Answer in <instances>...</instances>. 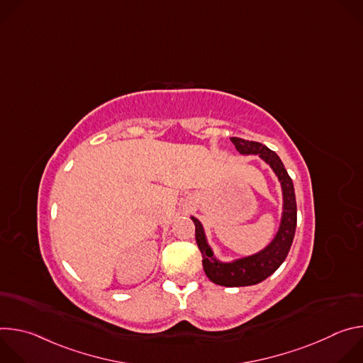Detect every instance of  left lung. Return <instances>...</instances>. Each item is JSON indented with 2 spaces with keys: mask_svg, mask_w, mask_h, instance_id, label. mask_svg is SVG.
I'll list each match as a JSON object with an SVG mask.
<instances>
[{
  "mask_svg": "<svg viewBox=\"0 0 363 363\" xmlns=\"http://www.w3.org/2000/svg\"><path fill=\"white\" fill-rule=\"evenodd\" d=\"M230 139L240 153L260 155V158L266 161L277 175L283 189V217L274 240L260 252L240 258V260H235L233 263H221L217 260L213 254V250L210 248L208 242H206L201 223L192 217V221L195 224V240L202 254V266L206 277L218 286L242 287L262 283L269 276H272L286 260L296 233L297 205L293 181L289 177L276 152L269 149L266 145L254 140H245L241 138Z\"/></svg>",
  "mask_w": 363,
  "mask_h": 363,
  "instance_id": "obj_1",
  "label": "left lung"
}]
</instances>
